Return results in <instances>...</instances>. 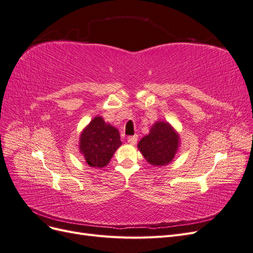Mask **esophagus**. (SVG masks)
<instances>
[{"label": "esophagus", "instance_id": "obj_1", "mask_svg": "<svg viewBox=\"0 0 253 253\" xmlns=\"http://www.w3.org/2000/svg\"><path fill=\"white\" fill-rule=\"evenodd\" d=\"M137 140H138V135H134V136H128L127 137V142L129 144H136Z\"/></svg>", "mask_w": 253, "mask_h": 253}]
</instances>
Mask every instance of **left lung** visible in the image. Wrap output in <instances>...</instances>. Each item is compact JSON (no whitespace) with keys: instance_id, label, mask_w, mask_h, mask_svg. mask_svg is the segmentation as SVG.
<instances>
[{"instance_id":"8db88e82","label":"left lung","mask_w":253,"mask_h":253,"mask_svg":"<svg viewBox=\"0 0 253 253\" xmlns=\"http://www.w3.org/2000/svg\"><path fill=\"white\" fill-rule=\"evenodd\" d=\"M138 148L153 166H165L172 162L178 149V135L169 124L156 122L150 134L139 141Z\"/></svg>"}]
</instances>
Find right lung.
Listing matches in <instances>:
<instances>
[{
  "instance_id": "add662e5",
  "label": "right lung",
  "mask_w": 253,
  "mask_h": 253,
  "mask_svg": "<svg viewBox=\"0 0 253 253\" xmlns=\"http://www.w3.org/2000/svg\"><path fill=\"white\" fill-rule=\"evenodd\" d=\"M121 143L118 129L96 117L81 134L80 151L88 166L103 168Z\"/></svg>"
}]
</instances>
